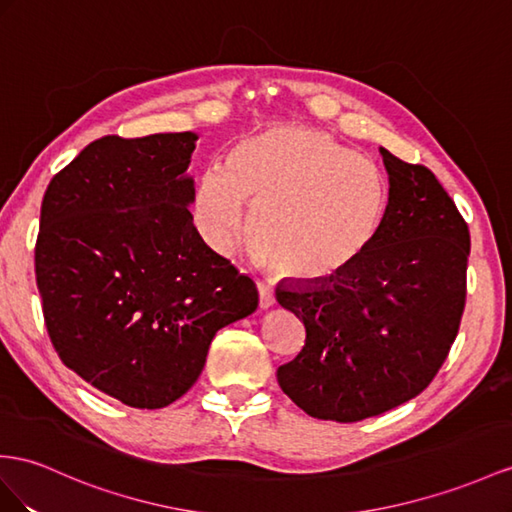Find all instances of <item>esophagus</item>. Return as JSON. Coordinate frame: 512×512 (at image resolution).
<instances>
[{"label":"esophagus","mask_w":512,"mask_h":512,"mask_svg":"<svg viewBox=\"0 0 512 512\" xmlns=\"http://www.w3.org/2000/svg\"><path fill=\"white\" fill-rule=\"evenodd\" d=\"M257 292H259V307L268 309L274 305V290L268 283L257 281Z\"/></svg>","instance_id":"esophagus-1"}]
</instances>
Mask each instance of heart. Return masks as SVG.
<instances>
[{"label":"heart","instance_id":"heart-1","mask_svg":"<svg viewBox=\"0 0 512 512\" xmlns=\"http://www.w3.org/2000/svg\"><path fill=\"white\" fill-rule=\"evenodd\" d=\"M261 261L281 277L320 283L368 253L385 216L378 170L318 129L270 125L233 147L227 168L199 179L196 222L205 242L231 253L248 227Z\"/></svg>","mask_w":512,"mask_h":512}]
</instances>
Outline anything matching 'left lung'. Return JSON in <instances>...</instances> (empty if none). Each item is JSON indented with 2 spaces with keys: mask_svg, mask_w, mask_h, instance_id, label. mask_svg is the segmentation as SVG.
Returning <instances> with one entry per match:
<instances>
[{
  "mask_svg": "<svg viewBox=\"0 0 512 512\" xmlns=\"http://www.w3.org/2000/svg\"><path fill=\"white\" fill-rule=\"evenodd\" d=\"M389 203L372 246L335 279L279 285L305 346L277 370L307 415L361 422L422 393L448 359L467 296L469 229L432 170L381 149Z\"/></svg>",
  "mask_w": 512,
  "mask_h": 512,
  "instance_id": "obj_1",
  "label": "left lung"
}]
</instances>
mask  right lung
Returning a JSON list of instances; mask_svg holds the SVG:
<instances>
[{"label":"right lung","instance_id":"add662e5","mask_svg":"<svg viewBox=\"0 0 512 512\" xmlns=\"http://www.w3.org/2000/svg\"><path fill=\"white\" fill-rule=\"evenodd\" d=\"M199 136H103L43 196L36 285L51 344L86 383L134 409L179 400L218 329L257 287L192 225Z\"/></svg>","mask_w":512,"mask_h":512}]
</instances>
